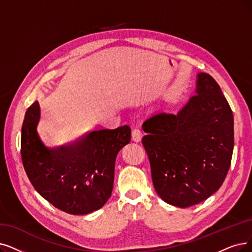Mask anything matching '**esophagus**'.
<instances>
[{
  "instance_id": "34e87169",
  "label": "esophagus",
  "mask_w": 252,
  "mask_h": 252,
  "mask_svg": "<svg viewBox=\"0 0 252 252\" xmlns=\"http://www.w3.org/2000/svg\"><path fill=\"white\" fill-rule=\"evenodd\" d=\"M132 139L136 143L140 142V139H142V131L138 127H134L132 129Z\"/></svg>"
}]
</instances>
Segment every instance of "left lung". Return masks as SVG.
<instances>
[{
    "label": "left lung",
    "instance_id": "left-lung-1",
    "mask_svg": "<svg viewBox=\"0 0 252 252\" xmlns=\"http://www.w3.org/2000/svg\"><path fill=\"white\" fill-rule=\"evenodd\" d=\"M195 93L177 115L159 113L143 124L156 192L179 208L216 192L234 150L233 112L216 80L199 72Z\"/></svg>",
    "mask_w": 252,
    "mask_h": 252
}]
</instances>
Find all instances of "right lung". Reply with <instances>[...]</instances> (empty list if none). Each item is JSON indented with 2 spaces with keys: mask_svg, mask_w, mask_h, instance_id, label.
I'll use <instances>...</instances> for the list:
<instances>
[{
  "mask_svg": "<svg viewBox=\"0 0 252 252\" xmlns=\"http://www.w3.org/2000/svg\"><path fill=\"white\" fill-rule=\"evenodd\" d=\"M40 107L35 101L22 127V159L30 182L56 208L85 215L104 206L112 195L119 151L131 139L128 125L92 131L78 142L48 149L37 133Z\"/></svg>",
  "mask_w": 252,
  "mask_h": 252,
  "instance_id": "add662e5",
  "label": "right lung"
}]
</instances>
